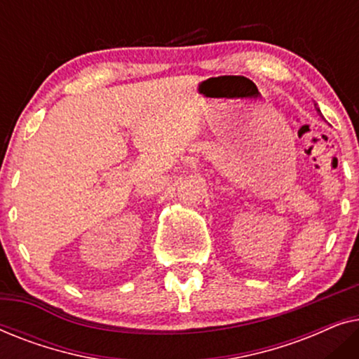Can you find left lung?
Listing matches in <instances>:
<instances>
[{
  "instance_id": "left-lung-1",
  "label": "left lung",
  "mask_w": 359,
  "mask_h": 359,
  "mask_svg": "<svg viewBox=\"0 0 359 359\" xmlns=\"http://www.w3.org/2000/svg\"><path fill=\"white\" fill-rule=\"evenodd\" d=\"M317 112H318V114H320V109H318V107H317ZM322 116V114H320Z\"/></svg>"
}]
</instances>
